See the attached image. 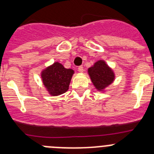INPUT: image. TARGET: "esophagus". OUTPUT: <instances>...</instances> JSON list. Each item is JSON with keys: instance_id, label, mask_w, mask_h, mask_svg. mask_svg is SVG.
Listing matches in <instances>:
<instances>
[{"instance_id": "34e87169", "label": "esophagus", "mask_w": 154, "mask_h": 154, "mask_svg": "<svg viewBox=\"0 0 154 154\" xmlns=\"http://www.w3.org/2000/svg\"><path fill=\"white\" fill-rule=\"evenodd\" d=\"M83 70H84V69L82 66H79L78 71L79 72H83Z\"/></svg>"}]
</instances>
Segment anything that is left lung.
Here are the masks:
<instances>
[{"label": "left lung", "mask_w": 154, "mask_h": 154, "mask_svg": "<svg viewBox=\"0 0 154 154\" xmlns=\"http://www.w3.org/2000/svg\"><path fill=\"white\" fill-rule=\"evenodd\" d=\"M88 73L94 86L101 92L111 85L115 79L113 71L103 60H99L89 68Z\"/></svg>", "instance_id": "obj_1"}]
</instances>
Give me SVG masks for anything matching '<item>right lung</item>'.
<instances>
[{
    "label": "right lung",
    "mask_w": 154,
    "mask_h": 154,
    "mask_svg": "<svg viewBox=\"0 0 154 154\" xmlns=\"http://www.w3.org/2000/svg\"><path fill=\"white\" fill-rule=\"evenodd\" d=\"M73 74L72 69H65L57 62L42 70L41 76L48 93L51 96H57L68 91Z\"/></svg>",
    "instance_id": "obj_1"
}]
</instances>
